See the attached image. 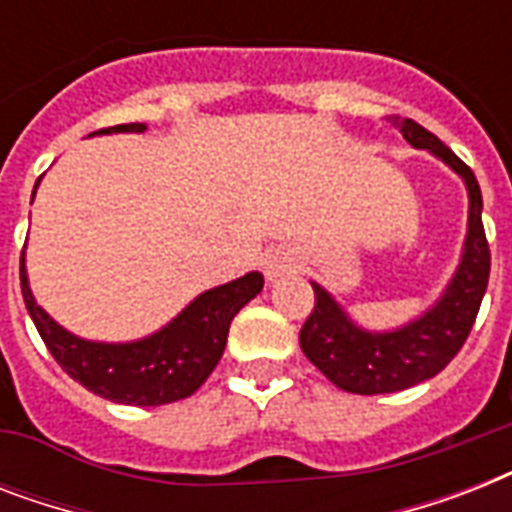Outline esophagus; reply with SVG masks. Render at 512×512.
Here are the masks:
<instances>
[{
	"label": "esophagus",
	"instance_id": "esophagus-1",
	"mask_svg": "<svg viewBox=\"0 0 512 512\" xmlns=\"http://www.w3.org/2000/svg\"><path fill=\"white\" fill-rule=\"evenodd\" d=\"M295 268V257L292 252L284 247H276V249H268L263 257V271L268 279H279L284 273H289Z\"/></svg>",
	"mask_w": 512,
	"mask_h": 512
}]
</instances>
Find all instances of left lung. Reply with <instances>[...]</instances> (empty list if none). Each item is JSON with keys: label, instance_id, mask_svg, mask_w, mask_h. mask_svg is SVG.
Returning <instances> with one entry per match:
<instances>
[{"label": "left lung", "instance_id": "8db88e82", "mask_svg": "<svg viewBox=\"0 0 512 512\" xmlns=\"http://www.w3.org/2000/svg\"><path fill=\"white\" fill-rule=\"evenodd\" d=\"M388 122L404 135L406 143L428 148L465 177L470 193L468 241L460 271L454 276L452 287L446 289L444 300L420 321L390 335H369L353 327L335 300L319 284H313L316 305L300 329V348L313 366H319L321 374H327L329 382L361 396L396 393L436 377L468 340L492 271V252L481 220L484 201L473 170L433 132L412 119L393 114L388 116Z\"/></svg>", "mask_w": 512, "mask_h": 512}]
</instances>
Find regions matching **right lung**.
Here are the masks:
<instances>
[{
	"instance_id": "obj_1",
	"label": "right lung",
	"mask_w": 512,
	"mask_h": 512,
	"mask_svg": "<svg viewBox=\"0 0 512 512\" xmlns=\"http://www.w3.org/2000/svg\"><path fill=\"white\" fill-rule=\"evenodd\" d=\"M140 122L116 124L98 132H140ZM20 289L23 300L42 335L44 345L58 361L60 369L82 382L95 396L130 406L172 404L204 385L217 366L228 340L233 316L263 289L260 273H247L241 279L209 289L196 297L170 327L148 340L130 345H103L68 335L36 305L28 289L23 255H20Z\"/></svg>"
}]
</instances>
